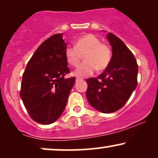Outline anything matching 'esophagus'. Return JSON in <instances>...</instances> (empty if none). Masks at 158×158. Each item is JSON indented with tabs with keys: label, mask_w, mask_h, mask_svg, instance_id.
Segmentation results:
<instances>
[{
	"label": "esophagus",
	"mask_w": 158,
	"mask_h": 158,
	"mask_svg": "<svg viewBox=\"0 0 158 158\" xmlns=\"http://www.w3.org/2000/svg\"><path fill=\"white\" fill-rule=\"evenodd\" d=\"M81 78H79V77H77V79H76V80L77 81H79V80H81Z\"/></svg>",
	"instance_id": "esophagus-1"
}]
</instances>
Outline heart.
I'll use <instances>...</instances> for the list:
<instances>
[{"label": "heart", "mask_w": 158, "mask_h": 158, "mask_svg": "<svg viewBox=\"0 0 158 158\" xmlns=\"http://www.w3.org/2000/svg\"><path fill=\"white\" fill-rule=\"evenodd\" d=\"M67 61L72 67H77L84 56L85 61L78 67L75 74L79 77H88L96 70H105L111 59V51L108 45L93 34H88L79 38L75 46L69 45L65 48Z\"/></svg>", "instance_id": "obj_1"}]
</instances>
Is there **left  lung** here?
<instances>
[{
    "label": "left lung",
    "mask_w": 158,
    "mask_h": 158,
    "mask_svg": "<svg viewBox=\"0 0 158 158\" xmlns=\"http://www.w3.org/2000/svg\"><path fill=\"white\" fill-rule=\"evenodd\" d=\"M112 46L109 65L98 78L86 80V97L94 108L102 113H113L128 100L137 85L138 65L131 50L111 32L107 35Z\"/></svg>",
    "instance_id": "8db88e82"
}]
</instances>
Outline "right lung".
<instances>
[{"instance_id": "1", "label": "right lung", "mask_w": 158, "mask_h": 158, "mask_svg": "<svg viewBox=\"0 0 158 158\" xmlns=\"http://www.w3.org/2000/svg\"><path fill=\"white\" fill-rule=\"evenodd\" d=\"M62 34L50 36L38 48L22 76L20 97L30 117L41 124H51L64 111L76 78L70 73L64 55Z\"/></svg>"}]
</instances>
